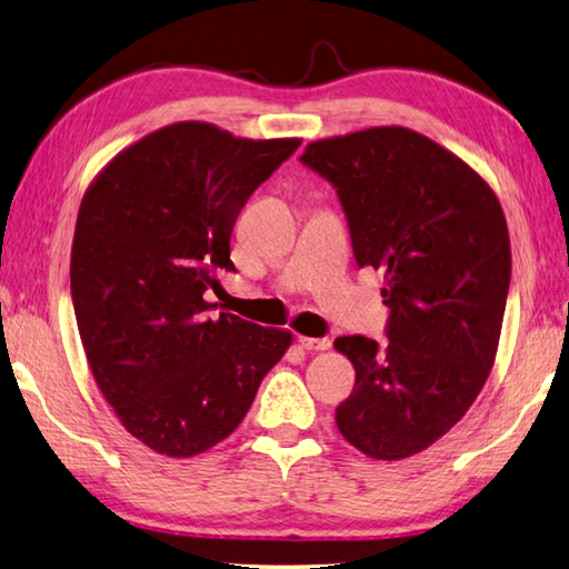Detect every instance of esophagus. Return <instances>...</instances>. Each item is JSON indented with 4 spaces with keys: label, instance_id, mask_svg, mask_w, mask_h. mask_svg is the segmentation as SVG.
<instances>
[{
    "label": "esophagus",
    "instance_id": "esophagus-1",
    "mask_svg": "<svg viewBox=\"0 0 569 569\" xmlns=\"http://www.w3.org/2000/svg\"><path fill=\"white\" fill-rule=\"evenodd\" d=\"M299 345H302L309 351H327L331 347V341L327 337H321V339H317V337H299Z\"/></svg>",
    "mask_w": 569,
    "mask_h": 569
}]
</instances>
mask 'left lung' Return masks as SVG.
<instances>
[{"instance_id":"8db88e82","label":"left lung","mask_w":569,"mask_h":569,"mask_svg":"<svg viewBox=\"0 0 569 569\" xmlns=\"http://www.w3.org/2000/svg\"><path fill=\"white\" fill-rule=\"evenodd\" d=\"M299 160L337 188L357 264L386 272L389 347L335 341L357 371L339 431L377 460L421 453L466 416L496 361L506 216L473 168L403 126L325 138Z\"/></svg>"}]
</instances>
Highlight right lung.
Segmentation results:
<instances>
[{
	"label": "right lung",
	"mask_w": 569,
	"mask_h": 569,
	"mask_svg": "<svg viewBox=\"0 0 569 569\" xmlns=\"http://www.w3.org/2000/svg\"><path fill=\"white\" fill-rule=\"evenodd\" d=\"M299 143L183 121L128 146L86 190L71 248L81 345L103 399L156 453L228 438L292 345L287 329L216 317L202 295L234 270L244 202Z\"/></svg>",
	"instance_id": "obj_1"
}]
</instances>
